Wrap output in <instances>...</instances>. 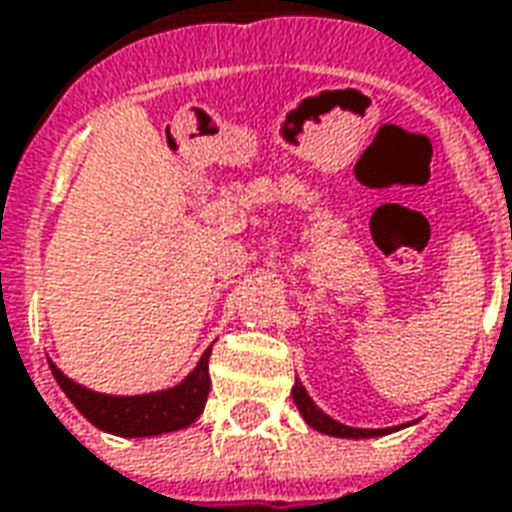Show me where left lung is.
Returning a JSON list of instances; mask_svg holds the SVG:
<instances>
[{"mask_svg":"<svg viewBox=\"0 0 512 512\" xmlns=\"http://www.w3.org/2000/svg\"><path fill=\"white\" fill-rule=\"evenodd\" d=\"M290 395H293V403L299 406L304 422H307L310 428L318 430V433H326V436H337V439H373V436H384V433H392V430H395V428H378V430L351 428V425L337 422V419H332L329 414H323L321 408L315 406V400L307 395V389L301 386V381L293 384Z\"/></svg>","mask_w":512,"mask_h":512,"instance_id":"1","label":"left lung"}]
</instances>
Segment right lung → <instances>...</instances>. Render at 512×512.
Returning <instances> with one entry per match:
<instances>
[{
	"label": "right lung",
	"mask_w": 512,
	"mask_h": 512,
	"mask_svg": "<svg viewBox=\"0 0 512 512\" xmlns=\"http://www.w3.org/2000/svg\"><path fill=\"white\" fill-rule=\"evenodd\" d=\"M208 359L211 348L202 354L197 367L180 384L150 392V395H101L87 386L76 384L62 373L60 367L49 362L51 376L57 378L60 389L68 395L73 406L93 422L98 430L126 436V439H142V436H161L172 430L189 428L191 422L205 408L211 376H208Z\"/></svg>",
	"instance_id": "add662e5"
}]
</instances>
